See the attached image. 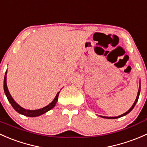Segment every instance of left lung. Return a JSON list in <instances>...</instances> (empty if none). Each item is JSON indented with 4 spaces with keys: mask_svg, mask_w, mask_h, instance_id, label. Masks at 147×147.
Here are the masks:
<instances>
[{
    "mask_svg": "<svg viewBox=\"0 0 147 147\" xmlns=\"http://www.w3.org/2000/svg\"><path fill=\"white\" fill-rule=\"evenodd\" d=\"M140 90H141V87H140V86H139V91H138L137 96V98H136L135 102H134V103L133 104V105H132V106H131V107L130 108V109H129V110L127 111V112H125V113H124V114H123V115H119V116H118V117H104V116H100V117H102V118H106V119H117V118H119V117H123V116H125L126 115H127V114H128V113H129V112H131V110H132L133 108L134 107V106H135L136 104H137V102L138 101V99H139V94H140Z\"/></svg>",
    "mask_w": 147,
    "mask_h": 147,
    "instance_id": "1",
    "label": "left lung"
}]
</instances>
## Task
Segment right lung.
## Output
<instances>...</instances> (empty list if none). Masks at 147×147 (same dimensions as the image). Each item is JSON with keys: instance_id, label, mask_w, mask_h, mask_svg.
Instances as JSON below:
<instances>
[{"instance_id": "1", "label": "right lung", "mask_w": 147, "mask_h": 147, "mask_svg": "<svg viewBox=\"0 0 147 147\" xmlns=\"http://www.w3.org/2000/svg\"><path fill=\"white\" fill-rule=\"evenodd\" d=\"M6 75H7V71L5 72V77H4V82H3L4 92H5V95H6L7 98H8V101H9L10 105H12L13 109H14L16 112L21 114V115H25V116L26 117H38L40 116V115H43V114H45L47 112H48L49 110L53 109V108L55 106L56 103H57V100H58V96H59V94H60V92H58L57 93V94H56L55 97V99L53 100V101L43 108H41V109H36V110H29V109H24V108L22 107H20L18 104H17L16 102H15V100H13V97H12L11 95H10L9 91H8V87H7V84H6Z\"/></svg>"}]
</instances>
